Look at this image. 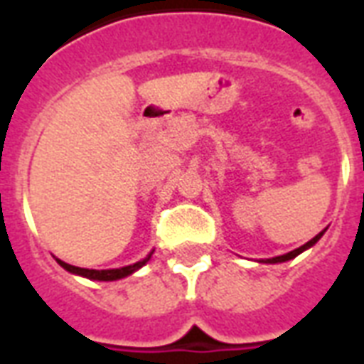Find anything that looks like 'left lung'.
Returning a JSON list of instances; mask_svg holds the SVG:
<instances>
[{
  "mask_svg": "<svg viewBox=\"0 0 364 364\" xmlns=\"http://www.w3.org/2000/svg\"><path fill=\"white\" fill-rule=\"evenodd\" d=\"M323 232H325V230H323ZM323 232H319V234H317V236H316V238H311L310 242L304 243V245H300L299 249H294V251H291V253L282 255V257H274V259H268V260H264V262H272V264H276V262H285V260L294 259V257H296V255H300V253H302V251H306V249H308V247H311V245H314V243H317V240L321 238Z\"/></svg>",
  "mask_w": 364,
  "mask_h": 364,
  "instance_id": "1",
  "label": "left lung"
}]
</instances>
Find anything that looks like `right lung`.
I'll return each mask as SVG.
<instances>
[{
  "instance_id": "obj_1",
  "label": "right lung",
  "mask_w": 364,
  "mask_h": 364,
  "mask_svg": "<svg viewBox=\"0 0 364 364\" xmlns=\"http://www.w3.org/2000/svg\"><path fill=\"white\" fill-rule=\"evenodd\" d=\"M151 255L153 253H149L145 259L136 262V264L124 266V268H115V270H88V268H79V266L68 264V262H64V260H58V259L56 260H58V264L62 266V268H65V270L71 272V274H79V276H85L88 277V279H98V282H113V279H121V277L130 276L132 272L139 270V268H141L149 259H151Z\"/></svg>"
}]
</instances>
